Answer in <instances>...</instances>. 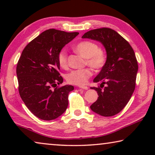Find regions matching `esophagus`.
Returning <instances> with one entry per match:
<instances>
[{
	"instance_id": "1",
	"label": "esophagus",
	"mask_w": 155,
	"mask_h": 155,
	"mask_svg": "<svg viewBox=\"0 0 155 155\" xmlns=\"http://www.w3.org/2000/svg\"><path fill=\"white\" fill-rule=\"evenodd\" d=\"M79 87L81 88V89H83V90H88V87L87 86H80Z\"/></svg>"
}]
</instances>
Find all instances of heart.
<instances>
[{
  "label": "heart",
  "mask_w": 155,
  "mask_h": 155,
  "mask_svg": "<svg viewBox=\"0 0 155 155\" xmlns=\"http://www.w3.org/2000/svg\"><path fill=\"white\" fill-rule=\"evenodd\" d=\"M75 49L78 54L86 58V62L93 68L101 69L105 64L106 55L102 50L99 49L98 45L90 41H83L75 46ZM58 61L61 68L68 65V55L65 49L60 51L58 55ZM92 71L90 68L74 70L66 75V80L71 84L84 85L87 80L92 75Z\"/></svg>",
  "instance_id": "obj_1"
}]
</instances>
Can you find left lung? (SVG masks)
<instances>
[{
  "instance_id": "left-lung-1",
  "label": "left lung",
  "mask_w": 155,
  "mask_h": 155,
  "mask_svg": "<svg viewBox=\"0 0 155 155\" xmlns=\"http://www.w3.org/2000/svg\"><path fill=\"white\" fill-rule=\"evenodd\" d=\"M82 38L100 42L107 52L105 64L93 80L100 83V87H90L99 95L90 109L105 117L116 115L126 107L135 90L138 65L134 51L124 38L110 28L90 30Z\"/></svg>"
}]
</instances>
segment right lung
Returning a JSON list of instances; mask_svg holds the SVG:
<instances>
[{
	"label": "right lung",
	"mask_w": 155,
	"mask_h": 155,
	"mask_svg": "<svg viewBox=\"0 0 155 155\" xmlns=\"http://www.w3.org/2000/svg\"><path fill=\"white\" fill-rule=\"evenodd\" d=\"M78 35L48 29L22 51L16 69L19 93L29 111L40 119H56L67 109L68 94L74 87H56L63 81L58 72V55Z\"/></svg>",
	"instance_id": "1"
}]
</instances>
